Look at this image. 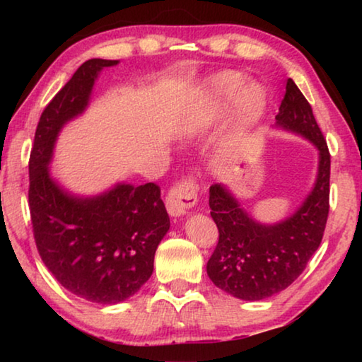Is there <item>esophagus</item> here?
Listing matches in <instances>:
<instances>
[{"label":"esophagus","mask_w":362,"mask_h":362,"mask_svg":"<svg viewBox=\"0 0 362 362\" xmlns=\"http://www.w3.org/2000/svg\"><path fill=\"white\" fill-rule=\"evenodd\" d=\"M198 203V194L192 182H182L170 189L166 198L168 212L173 217H180L188 214V211Z\"/></svg>","instance_id":"34e87169"}]
</instances>
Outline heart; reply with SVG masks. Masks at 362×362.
<instances>
[{
    "mask_svg": "<svg viewBox=\"0 0 362 362\" xmlns=\"http://www.w3.org/2000/svg\"><path fill=\"white\" fill-rule=\"evenodd\" d=\"M201 97L214 112H225L236 102L238 119L243 124H254L262 118L267 107V93L259 83H247L240 71H220L206 79L201 86ZM182 127L192 124V115L180 121Z\"/></svg>",
    "mask_w": 362,
    "mask_h": 362,
    "instance_id": "1",
    "label": "heart"
}]
</instances>
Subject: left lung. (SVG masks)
I'll return each instance as SVG.
<instances>
[{
    "instance_id": "8db88e82",
    "label": "left lung",
    "mask_w": 362,
    "mask_h": 362,
    "mask_svg": "<svg viewBox=\"0 0 362 362\" xmlns=\"http://www.w3.org/2000/svg\"><path fill=\"white\" fill-rule=\"evenodd\" d=\"M274 127L303 137L317 150L313 188L293 214L279 222L262 223L244 209L230 187L216 183L209 189L218 244L207 262V276L218 289L246 302L272 297L302 274L320 247L329 214L327 144L311 105L291 78Z\"/></svg>"
}]
</instances>
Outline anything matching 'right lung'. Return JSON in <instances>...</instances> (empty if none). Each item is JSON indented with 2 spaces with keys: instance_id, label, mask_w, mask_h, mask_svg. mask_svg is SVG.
<instances>
[{
  "instance_id": "right-lung-1",
  "label": "right lung",
  "mask_w": 362,
  "mask_h": 362,
  "mask_svg": "<svg viewBox=\"0 0 362 362\" xmlns=\"http://www.w3.org/2000/svg\"><path fill=\"white\" fill-rule=\"evenodd\" d=\"M119 60L90 59L42 112L30 155L28 203L36 247L66 291L115 305L132 297L153 273L170 220L155 183L118 182L99 194L66 189L51 174L59 134L89 107L100 71Z\"/></svg>"
}]
</instances>
